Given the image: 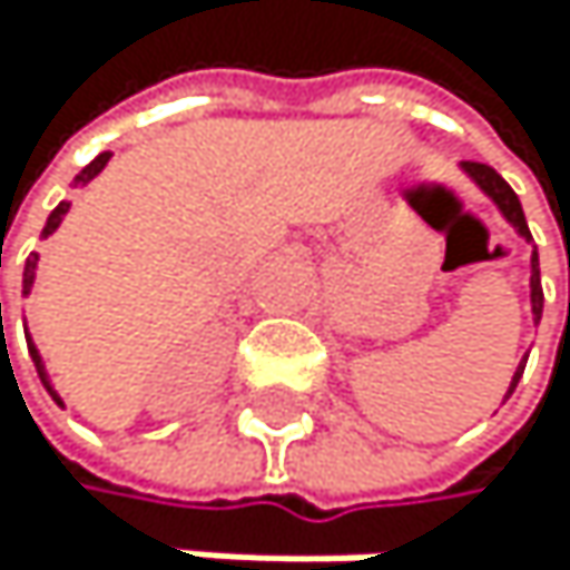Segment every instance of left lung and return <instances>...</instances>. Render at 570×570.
Here are the masks:
<instances>
[{"instance_id":"left-lung-1","label":"left lung","mask_w":570,"mask_h":570,"mask_svg":"<svg viewBox=\"0 0 570 570\" xmlns=\"http://www.w3.org/2000/svg\"><path fill=\"white\" fill-rule=\"evenodd\" d=\"M462 170L489 194V198L495 202V208L507 215V222L527 238L530 243V228H527V218H523V208H520V198L513 194V187L502 180L489 164H475V160H465L462 164ZM530 304H533V321H540V311H543V291H540V263H537V253L530 256ZM523 365H527V358L520 362V368H517V376H513V383H510V393L517 390V383H520V376H523ZM507 393V396H510Z\"/></svg>"}]
</instances>
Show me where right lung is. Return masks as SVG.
<instances>
[{
	"label": "right lung",
	"mask_w": 570,
	"mask_h": 570,
	"mask_svg": "<svg viewBox=\"0 0 570 570\" xmlns=\"http://www.w3.org/2000/svg\"><path fill=\"white\" fill-rule=\"evenodd\" d=\"M108 157H112V153H98V157H95V160H91V164H88V167H85V170L78 174V177H75V187H81V184H88L91 177H98V174H101V167L108 164ZM68 208H71L68 202H60V205H57V208L50 212V218H47V225H43V238L57 232V225H60V218H63V215H68ZM33 273H37V253H30V259H27V269H23V294H27V291L33 287ZM0 311H2V307H0ZM0 317H2V314H0ZM27 345H30L33 365H37V372H40V383H43V386H47V393H50V396H53V400L60 403L57 390L50 386L47 372H43V362H40V352H37V345H33L30 338H27Z\"/></svg>",
	"instance_id": "add662e5"
}]
</instances>
